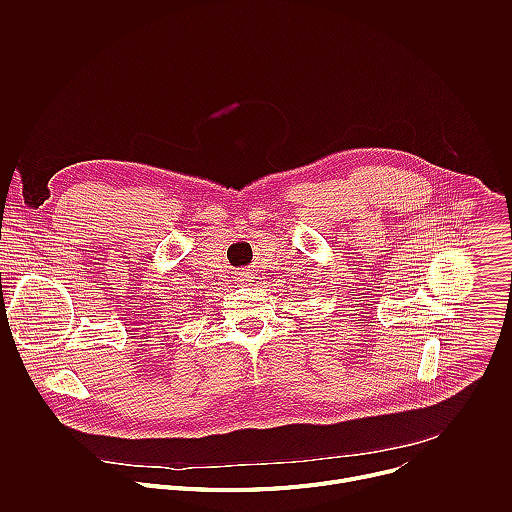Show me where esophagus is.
<instances>
[{
  "label": "esophagus",
  "mask_w": 512,
  "mask_h": 512,
  "mask_svg": "<svg viewBox=\"0 0 512 512\" xmlns=\"http://www.w3.org/2000/svg\"><path fill=\"white\" fill-rule=\"evenodd\" d=\"M237 281H239V283H247V281H249L247 271H239V273H237Z\"/></svg>",
  "instance_id": "1"
}]
</instances>
